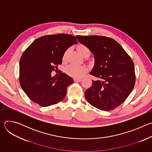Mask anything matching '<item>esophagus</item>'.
<instances>
[{"mask_svg": "<svg viewBox=\"0 0 152 152\" xmlns=\"http://www.w3.org/2000/svg\"><path fill=\"white\" fill-rule=\"evenodd\" d=\"M74 81L75 82H80L82 80L81 79H79V78H74Z\"/></svg>", "mask_w": 152, "mask_h": 152, "instance_id": "1", "label": "esophagus"}]
</instances>
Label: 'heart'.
<instances>
[{
	"label": "heart",
	"mask_w": 152,
	"mask_h": 152,
	"mask_svg": "<svg viewBox=\"0 0 152 152\" xmlns=\"http://www.w3.org/2000/svg\"><path fill=\"white\" fill-rule=\"evenodd\" d=\"M79 53L83 56L86 53H90L89 49L85 45H80L77 48ZM67 51L64 53L62 59L64 61L66 59ZM88 68L87 66H75V65H70L66 69V73L70 76L75 78H80L84 76V75L88 72Z\"/></svg>",
	"instance_id": "obj_1"
}]
</instances>
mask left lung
Instances as JSON below:
<instances>
[{
    "label": "left lung",
    "instance_id": "left-lung-1",
    "mask_svg": "<svg viewBox=\"0 0 152 152\" xmlns=\"http://www.w3.org/2000/svg\"><path fill=\"white\" fill-rule=\"evenodd\" d=\"M94 54L90 75L97 77L85 92L87 102L99 110L110 111L123 103L135 83L134 64L121 46L107 37L76 35Z\"/></svg>",
    "mask_w": 152,
    "mask_h": 152
}]
</instances>
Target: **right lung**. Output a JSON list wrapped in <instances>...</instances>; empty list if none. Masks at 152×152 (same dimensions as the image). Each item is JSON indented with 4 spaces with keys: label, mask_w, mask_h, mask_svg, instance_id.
<instances>
[{
    "label": "right lung",
    "mask_w": 152,
    "mask_h": 152,
    "mask_svg": "<svg viewBox=\"0 0 152 152\" xmlns=\"http://www.w3.org/2000/svg\"><path fill=\"white\" fill-rule=\"evenodd\" d=\"M77 43L75 37L69 34L45 35L34 41L23 53L19 64L20 84L33 102L46 107L66 97L73 80L66 73L52 77L51 73L62 64L66 51Z\"/></svg>",
    "instance_id": "right-lung-1"
}]
</instances>
